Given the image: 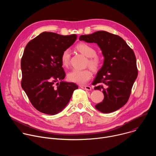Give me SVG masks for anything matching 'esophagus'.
Listing matches in <instances>:
<instances>
[{
	"mask_svg": "<svg viewBox=\"0 0 156 156\" xmlns=\"http://www.w3.org/2000/svg\"><path fill=\"white\" fill-rule=\"evenodd\" d=\"M81 88L83 89V90H86L87 91H91V87L90 86H80Z\"/></svg>",
	"mask_w": 156,
	"mask_h": 156,
	"instance_id": "1",
	"label": "esophagus"
}]
</instances>
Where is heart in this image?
<instances>
[{
    "mask_svg": "<svg viewBox=\"0 0 156 156\" xmlns=\"http://www.w3.org/2000/svg\"><path fill=\"white\" fill-rule=\"evenodd\" d=\"M76 49L87 58V64L94 72L98 71L102 64L101 57L96 54V49L91 45L86 43H80L76 46ZM70 52L65 49L61 55L60 60L64 67H67L70 63ZM92 76V73L89 69H73L68 74L70 81L78 84H84Z\"/></svg>",
    "mask_w": 156,
    "mask_h": 156,
    "instance_id": "1",
    "label": "heart"
}]
</instances>
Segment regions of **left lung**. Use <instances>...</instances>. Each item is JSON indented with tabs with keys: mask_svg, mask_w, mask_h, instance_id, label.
I'll list each match as a JSON object with an SVG mask.
<instances>
[{
	"mask_svg": "<svg viewBox=\"0 0 156 156\" xmlns=\"http://www.w3.org/2000/svg\"><path fill=\"white\" fill-rule=\"evenodd\" d=\"M79 39L96 43L104 57L103 65L93 82V85L99 84L94 90H102L104 95L96 108L106 114L117 110L128 101L138 76L134 52L121 37L105 31L81 35Z\"/></svg>",
	"mask_w": 156,
	"mask_h": 156,
	"instance_id": "left-lung-1",
	"label": "left lung"
}]
</instances>
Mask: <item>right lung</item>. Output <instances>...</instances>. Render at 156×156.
<instances>
[{"mask_svg":"<svg viewBox=\"0 0 156 156\" xmlns=\"http://www.w3.org/2000/svg\"><path fill=\"white\" fill-rule=\"evenodd\" d=\"M76 37V34L43 32L25 47L21 60V85L32 105L42 113L55 115L61 112L78 87L74 83L63 81L65 73L60 60L63 51Z\"/></svg>","mask_w":156,"mask_h":156,"instance_id":"obj_1","label":"right lung"}]
</instances>
